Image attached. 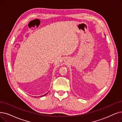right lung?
<instances>
[{
    "instance_id": "obj_1",
    "label": "right lung",
    "mask_w": 122,
    "mask_h": 122,
    "mask_svg": "<svg viewBox=\"0 0 122 122\" xmlns=\"http://www.w3.org/2000/svg\"><path fill=\"white\" fill-rule=\"evenodd\" d=\"M47 94V93H46V94H45V95H43V96H45V95H46V94ZM41 97H42V96H41Z\"/></svg>"
}]
</instances>
